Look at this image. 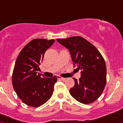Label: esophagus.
<instances>
[{"instance_id":"1","label":"esophagus","mask_w":123,"mask_h":123,"mask_svg":"<svg viewBox=\"0 0 123 123\" xmlns=\"http://www.w3.org/2000/svg\"><path fill=\"white\" fill-rule=\"evenodd\" d=\"M57 78L58 80H66L65 78H63V77H60V76H57Z\"/></svg>"}]
</instances>
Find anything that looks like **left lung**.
I'll list each match as a JSON object with an SVG mask.
<instances>
[{"mask_svg": "<svg viewBox=\"0 0 123 123\" xmlns=\"http://www.w3.org/2000/svg\"><path fill=\"white\" fill-rule=\"evenodd\" d=\"M57 41L68 49L72 61L81 71L79 80L73 79L75 86L70 89L69 93L80 103H92L101 96L106 85L105 60L93 44L80 36L57 39Z\"/></svg>", "mask_w": 123, "mask_h": 123, "instance_id": "left-lung-1", "label": "left lung"}]
</instances>
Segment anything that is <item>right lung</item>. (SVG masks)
I'll list each match as a JSON object with an SVG mask.
<instances>
[{
  "label": "right lung",
  "instance_id": "add662e5",
  "mask_svg": "<svg viewBox=\"0 0 123 123\" xmlns=\"http://www.w3.org/2000/svg\"><path fill=\"white\" fill-rule=\"evenodd\" d=\"M54 42V39H32L24 46L16 59L12 86L19 98L29 106L39 107L52 96L57 77L45 78L38 71L44 53Z\"/></svg>",
  "mask_w": 123,
  "mask_h": 123
}]
</instances>
